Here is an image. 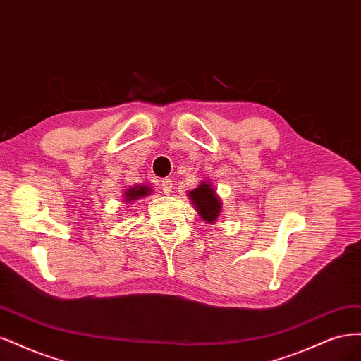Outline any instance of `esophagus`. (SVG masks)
<instances>
[{
    "instance_id": "esophagus-1",
    "label": "esophagus",
    "mask_w": 361,
    "mask_h": 361,
    "mask_svg": "<svg viewBox=\"0 0 361 361\" xmlns=\"http://www.w3.org/2000/svg\"><path fill=\"white\" fill-rule=\"evenodd\" d=\"M171 187H173V180L170 179V178H166V179H162L161 180V190L164 191V192H170L171 191Z\"/></svg>"
}]
</instances>
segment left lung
Returning a JSON list of instances; mask_svg holds the SVG:
<instances>
[{"label":"left lung","instance_id":"left-lung-1","mask_svg":"<svg viewBox=\"0 0 361 361\" xmlns=\"http://www.w3.org/2000/svg\"><path fill=\"white\" fill-rule=\"evenodd\" d=\"M190 197L197 206L200 216L207 223H214L221 212V202L216 199L215 191L209 183H202L199 188L190 191Z\"/></svg>","mask_w":361,"mask_h":361}]
</instances>
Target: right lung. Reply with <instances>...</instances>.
<instances>
[{"label": "right lung", "mask_w": 361, "mask_h": 361, "mask_svg": "<svg viewBox=\"0 0 361 361\" xmlns=\"http://www.w3.org/2000/svg\"><path fill=\"white\" fill-rule=\"evenodd\" d=\"M150 192V188L147 187H133L129 188L126 192H125V199L126 202H133V200H137L138 197H145V195H147Z\"/></svg>", "instance_id": "obj_1"}]
</instances>
